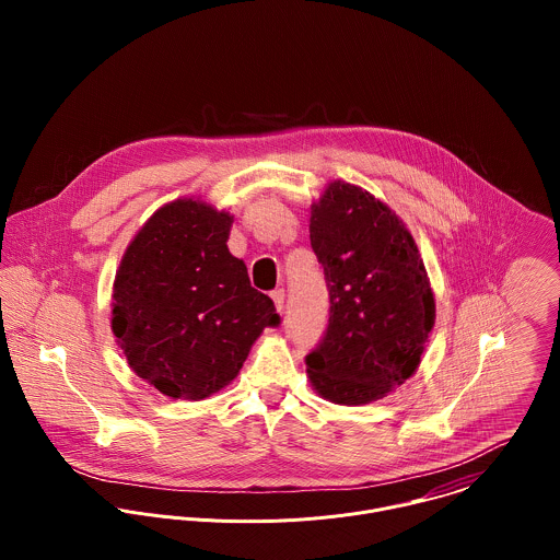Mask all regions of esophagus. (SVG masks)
Masks as SVG:
<instances>
[{"mask_svg":"<svg viewBox=\"0 0 560 560\" xmlns=\"http://www.w3.org/2000/svg\"><path fill=\"white\" fill-rule=\"evenodd\" d=\"M271 300H273V304H276V311H282V308H284V291H282V289L271 291Z\"/></svg>","mask_w":560,"mask_h":560,"instance_id":"34e87169","label":"esophagus"}]
</instances>
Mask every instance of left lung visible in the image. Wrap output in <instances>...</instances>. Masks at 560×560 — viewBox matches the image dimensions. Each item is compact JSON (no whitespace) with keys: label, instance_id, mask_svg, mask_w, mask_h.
<instances>
[{"label":"left lung","instance_id":"8db88e82","mask_svg":"<svg viewBox=\"0 0 560 560\" xmlns=\"http://www.w3.org/2000/svg\"><path fill=\"white\" fill-rule=\"evenodd\" d=\"M329 319L308 377L323 399L362 405L409 380L435 323V300L416 241L382 200L334 180L311 207Z\"/></svg>","mask_w":560,"mask_h":560}]
</instances>
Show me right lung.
Masks as SVG:
<instances>
[{"label":"right lung","mask_w":560,"mask_h":560,"mask_svg":"<svg viewBox=\"0 0 560 560\" xmlns=\"http://www.w3.org/2000/svg\"><path fill=\"white\" fill-rule=\"evenodd\" d=\"M233 215L194 198L163 205L129 243L114 280L112 331L161 395L200 400L237 375L280 317L229 252Z\"/></svg>","instance_id":"add662e5"}]
</instances>
